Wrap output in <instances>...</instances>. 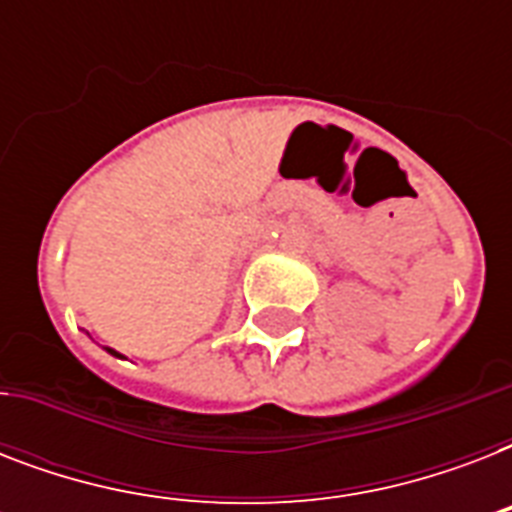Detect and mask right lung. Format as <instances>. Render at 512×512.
Segmentation results:
<instances>
[{
	"mask_svg": "<svg viewBox=\"0 0 512 512\" xmlns=\"http://www.w3.org/2000/svg\"><path fill=\"white\" fill-rule=\"evenodd\" d=\"M108 350V353H111V356H116V358H122V356H119V353H116V350L114 348H106Z\"/></svg>",
	"mask_w": 512,
	"mask_h": 512,
	"instance_id": "right-lung-1",
	"label": "right lung"
}]
</instances>
